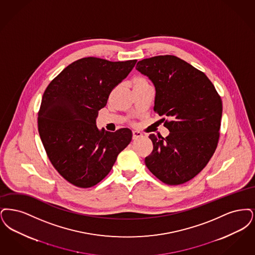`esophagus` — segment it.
I'll list each match as a JSON object with an SVG mask.
<instances>
[{
  "label": "esophagus",
  "mask_w": 255,
  "mask_h": 255,
  "mask_svg": "<svg viewBox=\"0 0 255 255\" xmlns=\"http://www.w3.org/2000/svg\"><path fill=\"white\" fill-rule=\"evenodd\" d=\"M140 137H142V133L140 132V131H138V130H133V131H132V139H133V140H136V139H138V138H140Z\"/></svg>",
  "instance_id": "esophagus-1"
}]
</instances>
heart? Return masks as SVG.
<instances>
[{"label":"heart","mask_w":255,"mask_h":255,"mask_svg":"<svg viewBox=\"0 0 255 255\" xmlns=\"http://www.w3.org/2000/svg\"><path fill=\"white\" fill-rule=\"evenodd\" d=\"M133 85L134 88H138V87H147L149 86L148 81L146 80V78L144 76H137V77L133 79Z\"/></svg>","instance_id":"1"}]
</instances>
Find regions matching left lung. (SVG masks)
I'll use <instances>...</instances> for the list:
<instances>
[{
	"label": "left lung",
	"instance_id": "obj_1",
	"mask_svg": "<svg viewBox=\"0 0 255 255\" xmlns=\"http://www.w3.org/2000/svg\"><path fill=\"white\" fill-rule=\"evenodd\" d=\"M136 69L153 83V110L169 130L166 138L148 136L153 149L145 166L166 185L184 184L207 166L217 147L221 97L204 72L176 56L144 59Z\"/></svg>",
	"mask_w": 255,
	"mask_h": 255
}]
</instances>
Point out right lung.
Returning a JSON list of instances; mask_svg holds the SVG:
<instances>
[{"label":"right lung","mask_w":255,"mask_h":255,"mask_svg":"<svg viewBox=\"0 0 255 255\" xmlns=\"http://www.w3.org/2000/svg\"><path fill=\"white\" fill-rule=\"evenodd\" d=\"M136 62L82 58L67 66L44 90L38 113L42 143L56 170L78 188L101 182L131 141L129 128L100 130L96 118L111 90Z\"/></svg>","instance_id":"obj_1"}]
</instances>
